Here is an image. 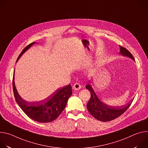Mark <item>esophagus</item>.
Returning <instances> with one entry per match:
<instances>
[{
	"label": "esophagus",
	"mask_w": 148,
	"mask_h": 148,
	"mask_svg": "<svg viewBox=\"0 0 148 148\" xmlns=\"http://www.w3.org/2000/svg\"><path fill=\"white\" fill-rule=\"evenodd\" d=\"M81 86L80 84L77 83V82H76V83H75L74 84V86L73 87V88L74 90H79L81 88Z\"/></svg>",
	"instance_id": "1"
}]
</instances>
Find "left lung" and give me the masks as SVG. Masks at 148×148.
<instances>
[{"label":"left lung","mask_w":148,"mask_h":148,"mask_svg":"<svg viewBox=\"0 0 148 148\" xmlns=\"http://www.w3.org/2000/svg\"><path fill=\"white\" fill-rule=\"evenodd\" d=\"M119 47L120 53L121 54L134 60L133 56L127 49L121 46H119ZM86 88L91 93L90 99L87 104V109L92 116L102 122H108L118 118L128 109L132 102V101L126 106H108L98 99L90 84L87 85Z\"/></svg>","instance_id":"1"}]
</instances>
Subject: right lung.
I'll return each mask as SVG.
<instances>
[{"label":"right lung","mask_w":148,"mask_h":148,"mask_svg":"<svg viewBox=\"0 0 148 148\" xmlns=\"http://www.w3.org/2000/svg\"><path fill=\"white\" fill-rule=\"evenodd\" d=\"M27 46L18 56L16 62L27 50L33 44ZM13 90L15 100L23 111L33 120L40 122L47 123L54 121L58 118L65 108L67 101L72 94V88L70 84L56 91L46 99L37 102H27L23 99L18 95L13 77Z\"/></svg>","instance_id":"1"}]
</instances>
